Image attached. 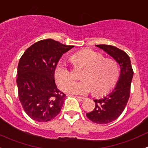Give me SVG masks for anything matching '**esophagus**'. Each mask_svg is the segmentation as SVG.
Segmentation results:
<instances>
[{
	"mask_svg": "<svg viewBox=\"0 0 148 148\" xmlns=\"http://www.w3.org/2000/svg\"><path fill=\"white\" fill-rule=\"evenodd\" d=\"M77 99H78V100L80 101H84L86 99V98L82 97V96H78V97H77Z\"/></svg>",
	"mask_w": 148,
	"mask_h": 148,
	"instance_id": "1",
	"label": "esophagus"
}]
</instances>
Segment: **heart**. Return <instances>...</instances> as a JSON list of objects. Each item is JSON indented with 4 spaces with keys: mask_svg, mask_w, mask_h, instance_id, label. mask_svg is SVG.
I'll return each mask as SVG.
<instances>
[{
    "mask_svg": "<svg viewBox=\"0 0 148 148\" xmlns=\"http://www.w3.org/2000/svg\"><path fill=\"white\" fill-rule=\"evenodd\" d=\"M71 60L78 67L85 68L82 75L84 81H74L73 73L62 63L56 66L54 76L56 83L68 92L86 95L94 90L96 95H104L116 85L119 77V67L115 60L104 58L101 53L90 49H82L72 56Z\"/></svg>",
    "mask_w": 148,
    "mask_h": 148,
    "instance_id": "b5f03b06",
    "label": "heart"
}]
</instances>
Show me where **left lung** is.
Wrapping results in <instances>:
<instances>
[{"label": "left lung", "mask_w": 148, "mask_h": 148, "mask_svg": "<svg viewBox=\"0 0 148 148\" xmlns=\"http://www.w3.org/2000/svg\"><path fill=\"white\" fill-rule=\"evenodd\" d=\"M96 47L112 56L119 63L121 69L120 78L114 90L102 99L94 100L95 108L86 114L92 122L104 125L118 119L125 110L130 97L133 70L130 57L125 52L111 45L99 44Z\"/></svg>", "instance_id": "8db88e82"}]
</instances>
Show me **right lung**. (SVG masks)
<instances>
[{"instance_id":"1","label":"right lung","mask_w":148,"mask_h":148,"mask_svg":"<svg viewBox=\"0 0 148 148\" xmlns=\"http://www.w3.org/2000/svg\"><path fill=\"white\" fill-rule=\"evenodd\" d=\"M73 47L53 39L41 40L30 46L20 58L18 97L32 119L46 122L61 112L66 95L57 88L54 72L62 55Z\"/></svg>"}]
</instances>
